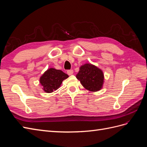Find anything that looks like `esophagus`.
Segmentation results:
<instances>
[{"label": "esophagus", "mask_w": 147, "mask_h": 147, "mask_svg": "<svg viewBox=\"0 0 147 147\" xmlns=\"http://www.w3.org/2000/svg\"><path fill=\"white\" fill-rule=\"evenodd\" d=\"M67 74L69 75H72L73 74V73H74V71H73V70H68L67 71Z\"/></svg>", "instance_id": "34e87169"}]
</instances>
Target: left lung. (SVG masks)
I'll use <instances>...</instances> for the list:
<instances>
[{
	"instance_id": "left-lung-1",
	"label": "left lung",
	"mask_w": 147,
	"mask_h": 147,
	"mask_svg": "<svg viewBox=\"0 0 147 147\" xmlns=\"http://www.w3.org/2000/svg\"><path fill=\"white\" fill-rule=\"evenodd\" d=\"M76 77L83 87L89 91H97L102 87L104 82L103 72L92 64H86L81 66Z\"/></svg>"
}]
</instances>
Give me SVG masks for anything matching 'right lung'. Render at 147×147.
Returning <instances> with one entry per match:
<instances>
[{"label":"right lung","mask_w":147,"mask_h":147,"mask_svg":"<svg viewBox=\"0 0 147 147\" xmlns=\"http://www.w3.org/2000/svg\"><path fill=\"white\" fill-rule=\"evenodd\" d=\"M69 75L60 70L50 68L43 74L40 79V82L46 92H51L59 88L64 80Z\"/></svg>","instance_id":"right-lung-1"}]
</instances>
